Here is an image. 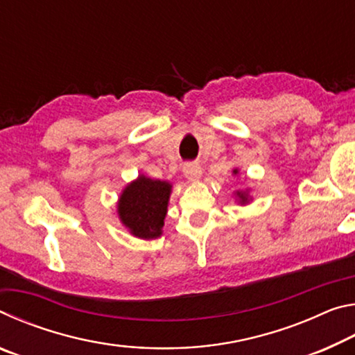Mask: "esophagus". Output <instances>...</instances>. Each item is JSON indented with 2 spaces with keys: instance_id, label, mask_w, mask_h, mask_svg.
<instances>
[{
  "instance_id": "34e87169",
  "label": "esophagus",
  "mask_w": 355,
  "mask_h": 355,
  "mask_svg": "<svg viewBox=\"0 0 355 355\" xmlns=\"http://www.w3.org/2000/svg\"><path fill=\"white\" fill-rule=\"evenodd\" d=\"M183 173L189 182H197L202 177V167L197 163H186L183 166Z\"/></svg>"
}]
</instances>
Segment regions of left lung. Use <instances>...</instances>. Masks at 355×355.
<instances>
[{"label":"left lung","mask_w":355,"mask_h":355,"mask_svg":"<svg viewBox=\"0 0 355 355\" xmlns=\"http://www.w3.org/2000/svg\"><path fill=\"white\" fill-rule=\"evenodd\" d=\"M233 173H238V169H235L233 171ZM236 197H238V202L241 203V205H245V203H249V200H250V197H249V191H238L236 192Z\"/></svg>","instance_id":"1"}]
</instances>
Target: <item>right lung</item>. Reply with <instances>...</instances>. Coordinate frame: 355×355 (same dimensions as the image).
<instances>
[{
	"mask_svg": "<svg viewBox=\"0 0 355 355\" xmlns=\"http://www.w3.org/2000/svg\"><path fill=\"white\" fill-rule=\"evenodd\" d=\"M171 189V183L139 175L122 191L117 213L131 235L153 239L163 233Z\"/></svg>",
	"mask_w": 355,
	"mask_h": 355,
	"instance_id": "add662e5",
	"label": "right lung"
}]
</instances>
